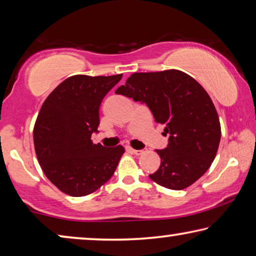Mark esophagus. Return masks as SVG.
<instances>
[{"instance_id": "1", "label": "esophagus", "mask_w": 256, "mask_h": 256, "mask_svg": "<svg viewBox=\"0 0 256 256\" xmlns=\"http://www.w3.org/2000/svg\"><path fill=\"white\" fill-rule=\"evenodd\" d=\"M130 150H131L132 154H134V155H138V156L141 155V154H144V150H136V149H133V148H131Z\"/></svg>"}]
</instances>
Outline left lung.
I'll use <instances>...</instances> for the list:
<instances>
[{"instance_id": "left-lung-1", "label": "left lung", "mask_w": 256, "mask_h": 256, "mask_svg": "<svg viewBox=\"0 0 256 256\" xmlns=\"http://www.w3.org/2000/svg\"><path fill=\"white\" fill-rule=\"evenodd\" d=\"M146 104L168 136L165 149L156 150L160 166L149 178L162 186L182 190L210 168L221 139L220 120L204 88L186 72L170 70L134 72L117 88Z\"/></svg>"}]
</instances>
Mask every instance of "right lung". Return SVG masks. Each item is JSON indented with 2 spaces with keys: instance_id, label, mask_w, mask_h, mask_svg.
Returning <instances> with one entry per match:
<instances>
[{
  "instance_id": "right-lung-1",
  "label": "right lung",
  "mask_w": 256,
  "mask_h": 256,
  "mask_svg": "<svg viewBox=\"0 0 256 256\" xmlns=\"http://www.w3.org/2000/svg\"><path fill=\"white\" fill-rule=\"evenodd\" d=\"M123 74L74 75L44 101L34 125V146L46 178L72 197L94 192L112 176L124 148L92 142L98 132L99 108Z\"/></svg>"
}]
</instances>
